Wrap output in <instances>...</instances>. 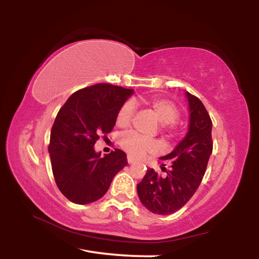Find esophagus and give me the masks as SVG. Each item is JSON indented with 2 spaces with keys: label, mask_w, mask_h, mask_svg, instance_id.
Listing matches in <instances>:
<instances>
[{
  "label": "esophagus",
  "mask_w": 259,
  "mask_h": 259,
  "mask_svg": "<svg viewBox=\"0 0 259 259\" xmlns=\"http://www.w3.org/2000/svg\"><path fill=\"white\" fill-rule=\"evenodd\" d=\"M128 163H129V164H135V163H136V160L134 159L133 156H130V155L128 156Z\"/></svg>",
  "instance_id": "obj_1"
}]
</instances>
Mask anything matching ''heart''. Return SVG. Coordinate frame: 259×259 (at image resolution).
Wrapping results in <instances>:
<instances>
[{"label": "heart", "instance_id": "obj_1", "mask_svg": "<svg viewBox=\"0 0 259 259\" xmlns=\"http://www.w3.org/2000/svg\"><path fill=\"white\" fill-rule=\"evenodd\" d=\"M148 107H150L153 113L155 114L157 120L161 124L166 125L172 124L177 121L179 116V109L172 102L166 99L155 98L151 99L147 102ZM135 112V105L133 102H125L120 107L119 112L116 114V124L121 128H125L130 124L131 117ZM120 145L122 150H124L129 155L134 157H140L145 155L146 153H154L160 148L159 143L154 139L145 138L142 136L129 131L121 136Z\"/></svg>", "mask_w": 259, "mask_h": 259}]
</instances>
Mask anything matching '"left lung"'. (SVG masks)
<instances>
[{"label": "left lung", "instance_id": "8db88e82", "mask_svg": "<svg viewBox=\"0 0 259 259\" xmlns=\"http://www.w3.org/2000/svg\"><path fill=\"white\" fill-rule=\"evenodd\" d=\"M190 111L188 130L174 151L161 156L159 175L147 169L143 181L137 185L140 202L153 213L170 214L184 207L198 190L212 152V122L202 102L185 93ZM169 164L166 170L164 165Z\"/></svg>", "mask_w": 259, "mask_h": 259}]
</instances>
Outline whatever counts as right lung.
<instances>
[{
	"label": "right lung",
	"mask_w": 259,
	"mask_h": 259,
	"mask_svg": "<svg viewBox=\"0 0 259 259\" xmlns=\"http://www.w3.org/2000/svg\"><path fill=\"white\" fill-rule=\"evenodd\" d=\"M133 89L99 83L74 93L57 115L50 136L49 154L57 186L76 204L99 200L115 175L128 164L126 154L115 150L95 151L100 135L112 131L116 114Z\"/></svg>",
	"instance_id": "obj_1"
}]
</instances>
